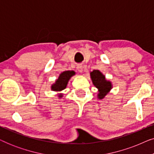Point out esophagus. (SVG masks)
<instances>
[{"mask_svg": "<svg viewBox=\"0 0 154 154\" xmlns=\"http://www.w3.org/2000/svg\"><path fill=\"white\" fill-rule=\"evenodd\" d=\"M76 69H77L78 71H79V72H80V73H82L83 71V66H82V65H81V64L78 65L77 67H76Z\"/></svg>", "mask_w": 154, "mask_h": 154, "instance_id": "obj_1", "label": "esophagus"}]
</instances>
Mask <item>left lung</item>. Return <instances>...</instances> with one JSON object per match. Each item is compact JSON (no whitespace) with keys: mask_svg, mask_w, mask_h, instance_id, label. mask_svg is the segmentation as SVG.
<instances>
[{"mask_svg":"<svg viewBox=\"0 0 154 154\" xmlns=\"http://www.w3.org/2000/svg\"><path fill=\"white\" fill-rule=\"evenodd\" d=\"M92 81L94 85L100 91L98 94V97L102 99L104 97L111 88V82L107 81L105 79V76L99 70H94L90 73Z\"/></svg>","mask_w":154,"mask_h":154,"instance_id":"8db88e82","label":"left lung"}]
</instances>
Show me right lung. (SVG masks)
Masks as SVG:
<instances>
[{
  "label": "right lung",
  "instance_id": "right-lung-1",
  "mask_svg": "<svg viewBox=\"0 0 154 154\" xmlns=\"http://www.w3.org/2000/svg\"><path fill=\"white\" fill-rule=\"evenodd\" d=\"M75 74L73 71H66L61 73L58 79L56 81V83L52 85V90L54 91H61L66 88L67 83L70 78ZM62 97V95H60Z\"/></svg>",
  "mask_w": 154,
  "mask_h": 154
}]
</instances>
